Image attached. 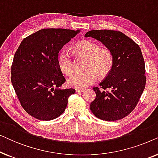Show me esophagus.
I'll use <instances>...</instances> for the list:
<instances>
[{
	"label": "esophagus",
	"mask_w": 158,
	"mask_h": 158,
	"mask_svg": "<svg viewBox=\"0 0 158 158\" xmlns=\"http://www.w3.org/2000/svg\"><path fill=\"white\" fill-rule=\"evenodd\" d=\"M85 89H83V88H76V92H78V93H81V92H83Z\"/></svg>",
	"instance_id": "obj_1"
}]
</instances>
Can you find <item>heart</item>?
I'll list each match as a JSON object with an SVG mask.
<instances>
[{"mask_svg": "<svg viewBox=\"0 0 158 158\" xmlns=\"http://www.w3.org/2000/svg\"><path fill=\"white\" fill-rule=\"evenodd\" d=\"M75 49L81 55L89 57L84 73H75L69 77V85L83 88L94 84L98 79L109 74L114 63V54L109 49H101L100 45L90 41H83L75 46ZM57 63L66 75L73 73L74 65L72 55L68 49H63L57 56Z\"/></svg>", "mask_w": 158, "mask_h": 158, "instance_id": "b5f03b06", "label": "heart"}]
</instances>
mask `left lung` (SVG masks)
<instances>
[{"instance_id": "1", "label": "left lung", "mask_w": 158, "mask_h": 158, "mask_svg": "<svg viewBox=\"0 0 158 158\" xmlns=\"http://www.w3.org/2000/svg\"><path fill=\"white\" fill-rule=\"evenodd\" d=\"M85 37L100 41L114 57L111 72L100 87L94 88L96 98L90 103V111L102 120L122 119L135 109L145 88V66L140 47L122 32L114 30H92Z\"/></svg>"}]
</instances>
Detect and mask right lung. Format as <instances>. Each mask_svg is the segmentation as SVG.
Returning a JSON list of instances; mask_svg holds the SVG:
<instances>
[{"instance_id": "add662e5", "label": "right lung", "mask_w": 158, "mask_h": 158, "mask_svg": "<svg viewBox=\"0 0 158 158\" xmlns=\"http://www.w3.org/2000/svg\"><path fill=\"white\" fill-rule=\"evenodd\" d=\"M79 32L43 29L24 38L15 53L11 83L23 109L39 120L61 115L73 88L60 89L65 78L57 63L62 47Z\"/></svg>"}]
</instances>
